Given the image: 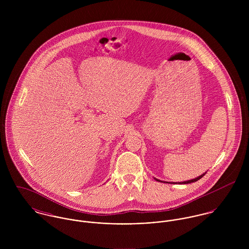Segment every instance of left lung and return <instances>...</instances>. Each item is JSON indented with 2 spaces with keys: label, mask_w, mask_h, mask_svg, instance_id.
<instances>
[{
  "label": "left lung",
  "mask_w": 249,
  "mask_h": 249,
  "mask_svg": "<svg viewBox=\"0 0 249 249\" xmlns=\"http://www.w3.org/2000/svg\"><path fill=\"white\" fill-rule=\"evenodd\" d=\"M206 174V173H205ZM205 174H203V175H201V176H199L198 178H195V179H191V180H188V181H183V182H174V184H189V183H193V182H196V181H197V180H199L200 178H203L204 176H205ZM156 179V178H155ZM157 181H160V180H158V179H156ZM161 182H163V181H161ZM165 183V182H164ZM168 183H171V182H168Z\"/></svg>",
  "instance_id": "8db88e82"
}]
</instances>
